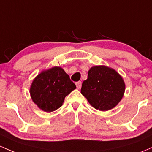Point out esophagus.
<instances>
[{
	"label": "esophagus",
	"instance_id": "1",
	"mask_svg": "<svg viewBox=\"0 0 152 152\" xmlns=\"http://www.w3.org/2000/svg\"><path fill=\"white\" fill-rule=\"evenodd\" d=\"M75 84H76V87H77L78 89H80V88L81 87V81H77V82H76Z\"/></svg>",
	"mask_w": 152,
	"mask_h": 152
}]
</instances>
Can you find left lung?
I'll return each instance as SVG.
<instances>
[{
  "mask_svg": "<svg viewBox=\"0 0 152 152\" xmlns=\"http://www.w3.org/2000/svg\"><path fill=\"white\" fill-rule=\"evenodd\" d=\"M124 81L115 70L104 66L90 68L87 79L83 81L81 92L95 109H112L122 99Z\"/></svg>",
  "mask_w": 152,
  "mask_h": 152,
  "instance_id": "obj_1",
  "label": "left lung"
}]
</instances>
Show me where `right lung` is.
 I'll use <instances>...</instances> for the list:
<instances>
[{"label": "right lung", "mask_w": 152, "mask_h": 152, "mask_svg": "<svg viewBox=\"0 0 152 152\" xmlns=\"http://www.w3.org/2000/svg\"><path fill=\"white\" fill-rule=\"evenodd\" d=\"M76 85L63 68L54 67L42 71L33 81L30 94L33 102L45 112L56 110Z\"/></svg>", "instance_id": "obj_1"}]
</instances>
